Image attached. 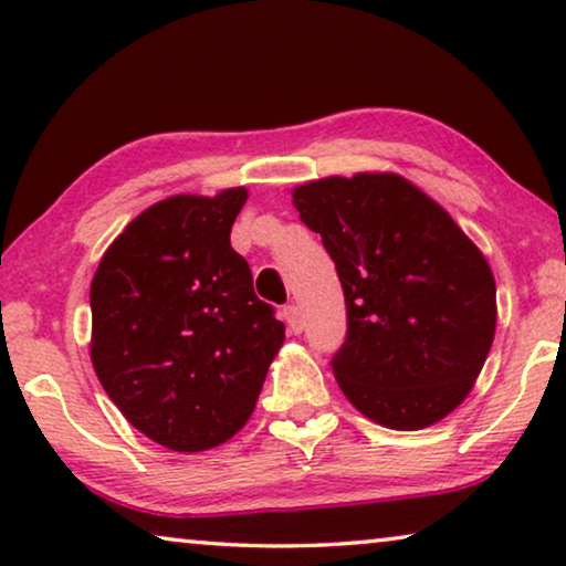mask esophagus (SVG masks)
Segmentation results:
<instances>
[{
	"mask_svg": "<svg viewBox=\"0 0 566 566\" xmlns=\"http://www.w3.org/2000/svg\"><path fill=\"white\" fill-rule=\"evenodd\" d=\"M283 319L289 324V329L293 335H298V332H304V314H301V308L296 304H289L283 308Z\"/></svg>",
	"mask_w": 566,
	"mask_h": 566,
	"instance_id": "esophagus-1",
	"label": "esophagus"
}]
</instances>
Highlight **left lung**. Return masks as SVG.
Here are the masks:
<instances>
[{"label":"left lung","instance_id":"8db88e82","mask_svg":"<svg viewBox=\"0 0 566 566\" xmlns=\"http://www.w3.org/2000/svg\"><path fill=\"white\" fill-rule=\"evenodd\" d=\"M293 206L343 283L347 335L332 370L345 397L394 430L459 407L497 322L482 252L399 175L327 177L293 190Z\"/></svg>","mask_w":566,"mask_h":566}]
</instances>
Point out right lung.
<instances>
[{"mask_svg":"<svg viewBox=\"0 0 566 566\" xmlns=\"http://www.w3.org/2000/svg\"><path fill=\"white\" fill-rule=\"evenodd\" d=\"M244 188L146 208L92 277V366L126 420L180 453L229 440L250 420L283 345L275 308L231 250Z\"/></svg>","mask_w":566,"mask_h":566,"instance_id":"add662e5","label":"right lung"}]
</instances>
